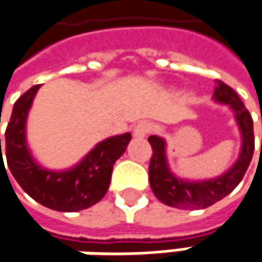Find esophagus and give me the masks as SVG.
<instances>
[{
    "label": "esophagus",
    "mask_w": 262,
    "mask_h": 262,
    "mask_svg": "<svg viewBox=\"0 0 262 262\" xmlns=\"http://www.w3.org/2000/svg\"><path fill=\"white\" fill-rule=\"evenodd\" d=\"M153 129V126L150 124V123H147V121H141V123H138L135 127H133V136L135 138H144V136H147L150 132Z\"/></svg>",
    "instance_id": "1"
}]
</instances>
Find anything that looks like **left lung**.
<instances>
[{
	"mask_svg": "<svg viewBox=\"0 0 262 262\" xmlns=\"http://www.w3.org/2000/svg\"><path fill=\"white\" fill-rule=\"evenodd\" d=\"M214 99L221 103L229 105L235 114V120L243 136L240 157L228 172L217 179L186 181L171 174L165 157V141L159 136H150L148 142L153 148V155L148 166V180L156 198L166 205L186 210L207 208L229 195L243 180L249 168L255 150L253 121L249 111L243 105L238 94L224 82H219V86L214 91Z\"/></svg>",
	"mask_w": 262,
	"mask_h": 262,
	"instance_id": "8db88e82",
	"label": "left lung"
}]
</instances>
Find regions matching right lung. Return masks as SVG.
Masks as SVG:
<instances>
[{"label":"right lung","instance_id":"1","mask_svg":"<svg viewBox=\"0 0 262 262\" xmlns=\"http://www.w3.org/2000/svg\"><path fill=\"white\" fill-rule=\"evenodd\" d=\"M38 86L40 85L31 86L13 106L12 117L6 129L7 166L19 186L41 205L69 213L88 208L105 196L114 163L126 151L132 135L124 133L100 142L85 156L79 165L69 171L54 172L43 169L30 156L25 142L27 114Z\"/></svg>","mask_w":262,"mask_h":262}]
</instances>
